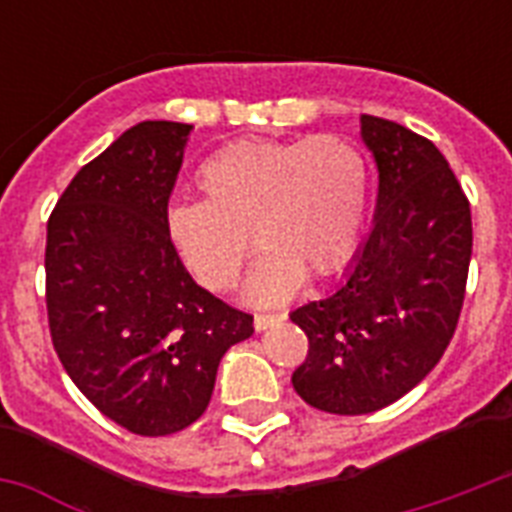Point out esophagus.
Instances as JSON below:
<instances>
[{"mask_svg": "<svg viewBox=\"0 0 512 512\" xmlns=\"http://www.w3.org/2000/svg\"><path fill=\"white\" fill-rule=\"evenodd\" d=\"M284 319H287V313H257L255 329L257 332H265V329L276 327V324H281Z\"/></svg>", "mask_w": 512, "mask_h": 512, "instance_id": "1", "label": "esophagus"}]
</instances>
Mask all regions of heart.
Listing matches in <instances>:
<instances>
[{
	"label": "heart",
	"instance_id": "1",
	"mask_svg": "<svg viewBox=\"0 0 512 512\" xmlns=\"http://www.w3.org/2000/svg\"><path fill=\"white\" fill-rule=\"evenodd\" d=\"M201 201L175 204L164 231L201 287L228 292L241 281L252 237L263 257L247 297L276 305L308 273H337L356 252L369 207V164L350 140L241 138L196 170Z\"/></svg>",
	"mask_w": 512,
	"mask_h": 512
}]
</instances>
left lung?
Segmentation results:
<instances>
[{"label": "left lung", "mask_w": 512, "mask_h": 512, "mask_svg": "<svg viewBox=\"0 0 512 512\" xmlns=\"http://www.w3.org/2000/svg\"><path fill=\"white\" fill-rule=\"evenodd\" d=\"M377 164L372 231L345 279L289 319L308 335L297 396L329 414H369L406 396L452 340L473 252L470 204L449 162L401 124L361 116Z\"/></svg>", "instance_id": "8db88e82"}]
</instances>
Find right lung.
<instances>
[{
    "label": "right lung",
    "instance_id": "obj_1",
    "mask_svg": "<svg viewBox=\"0 0 512 512\" xmlns=\"http://www.w3.org/2000/svg\"><path fill=\"white\" fill-rule=\"evenodd\" d=\"M191 124L140 122L84 164L47 223V319L74 385L138 436L207 409L220 358L255 327L175 255L164 217Z\"/></svg>",
    "mask_w": 512,
    "mask_h": 512
}]
</instances>
